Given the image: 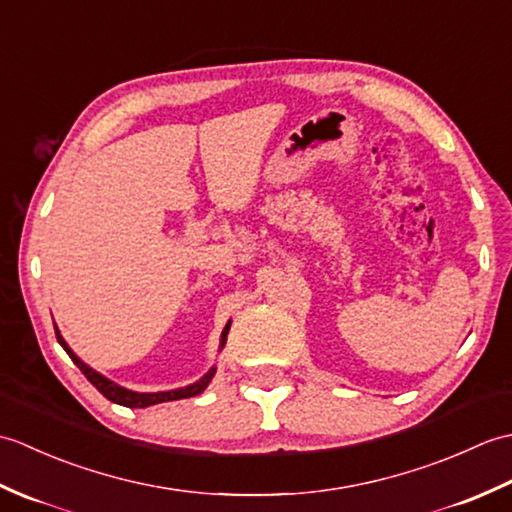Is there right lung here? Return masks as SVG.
<instances>
[{
	"instance_id": "1",
	"label": "right lung",
	"mask_w": 512,
	"mask_h": 512,
	"mask_svg": "<svg viewBox=\"0 0 512 512\" xmlns=\"http://www.w3.org/2000/svg\"><path fill=\"white\" fill-rule=\"evenodd\" d=\"M228 330H231V321H228L226 328L222 330V336H220V350H222L224 343H226ZM54 332H57V341L61 343L63 350L68 352V356L72 358L74 365L79 367L81 372L85 374V378H88L90 383H92L96 389H99L107 400H112V402H116V405H123V407H132V409H136V407H151V405H158V402H169V400H180V398L198 396V394H202V391L206 389V385L211 383V378L215 376V367H211L209 372H206L200 380H195L193 385L180 387V389H171V391H154V394H140V391L125 389V387H121V385H116L114 380L105 378V376L99 374V372H94V369H92L90 365H85V363L81 361V358L70 350V345L63 341V336H61L59 328H54Z\"/></svg>"
}]
</instances>
